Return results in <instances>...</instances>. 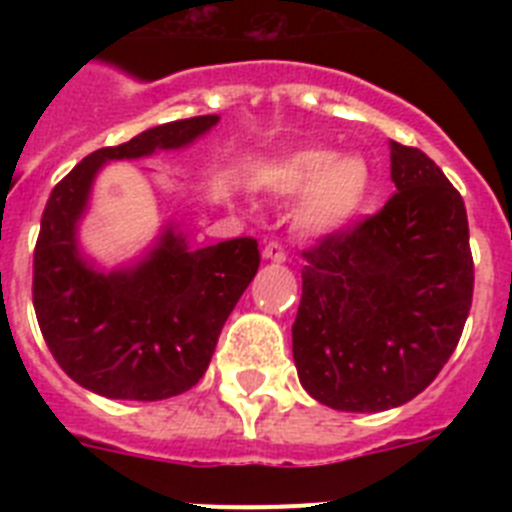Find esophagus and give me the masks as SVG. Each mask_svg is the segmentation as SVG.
<instances>
[{"instance_id":"esophagus-1","label":"esophagus","mask_w":512,"mask_h":512,"mask_svg":"<svg viewBox=\"0 0 512 512\" xmlns=\"http://www.w3.org/2000/svg\"><path fill=\"white\" fill-rule=\"evenodd\" d=\"M261 256H264V261H274V264H282V261L287 259V253H284V248L279 246L277 241L266 243L264 251H261Z\"/></svg>"}]
</instances>
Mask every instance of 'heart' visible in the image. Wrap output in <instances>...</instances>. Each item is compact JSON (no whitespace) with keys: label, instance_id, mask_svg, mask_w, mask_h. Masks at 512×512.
Returning a JSON list of instances; mask_svg holds the SVG:
<instances>
[{"label":"heart","instance_id":"b5f03b06","mask_svg":"<svg viewBox=\"0 0 512 512\" xmlns=\"http://www.w3.org/2000/svg\"><path fill=\"white\" fill-rule=\"evenodd\" d=\"M372 166L361 153L302 148L261 174L274 197L302 194L295 228L307 238H328L354 223L372 194Z\"/></svg>","mask_w":512,"mask_h":512}]
</instances>
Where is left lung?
<instances>
[{
  "mask_svg": "<svg viewBox=\"0 0 512 512\" xmlns=\"http://www.w3.org/2000/svg\"><path fill=\"white\" fill-rule=\"evenodd\" d=\"M395 194L377 215L305 251L292 354L333 410L400 408L454 354L472 307L467 207L418 148L390 140Z\"/></svg>",
  "mask_w": 512,
  "mask_h": 512,
  "instance_id": "left-lung-1",
  "label": "left lung"
}]
</instances>
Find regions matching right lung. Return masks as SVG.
<instances>
[{
	"label": "right lung",
	"instance_id": "obj_1",
	"mask_svg": "<svg viewBox=\"0 0 512 512\" xmlns=\"http://www.w3.org/2000/svg\"><path fill=\"white\" fill-rule=\"evenodd\" d=\"M217 122V115L166 122L122 146L99 148L48 197L35 246L33 305L53 359L84 390L143 402L192 390L259 271L253 238L189 248L174 223L161 228L140 259L115 269H102L81 251V217L104 164L179 151Z\"/></svg>",
	"mask_w": 512,
	"mask_h": 512
}]
</instances>
